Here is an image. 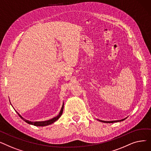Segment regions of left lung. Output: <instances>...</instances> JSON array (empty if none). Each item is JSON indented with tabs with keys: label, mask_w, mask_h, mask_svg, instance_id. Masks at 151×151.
<instances>
[{
	"label": "left lung",
	"mask_w": 151,
	"mask_h": 151,
	"mask_svg": "<svg viewBox=\"0 0 151 151\" xmlns=\"http://www.w3.org/2000/svg\"><path fill=\"white\" fill-rule=\"evenodd\" d=\"M127 118V117H126ZM126 118H124L123 119H121V120H117V121H101V120H99V119H97L98 121H99L100 122H105V123H114V122H121V121H124Z\"/></svg>",
	"instance_id": "1"
}]
</instances>
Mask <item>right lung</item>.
Wrapping results in <instances>:
<instances>
[{"instance_id":"obj_1","label":"right lung","mask_w":151,"mask_h":151,"mask_svg":"<svg viewBox=\"0 0 151 151\" xmlns=\"http://www.w3.org/2000/svg\"><path fill=\"white\" fill-rule=\"evenodd\" d=\"M11 105H12V104H11ZM63 109V104H62V108H61V109H60V112H59V114H58L57 116H55V117H53L52 119H51L47 120V121H34V122L30 121H29V120L26 119H24V118H23V117L19 114V113H18L16 110H15V111H16V112H17V113H18V114L19 115V116L22 119L23 121H25L26 122H27V124H31V125H35V126L44 127V126H46V125H50V124H51L55 122L56 121H58V120L59 119V117H60L62 116V114Z\"/></svg>"}]
</instances>
